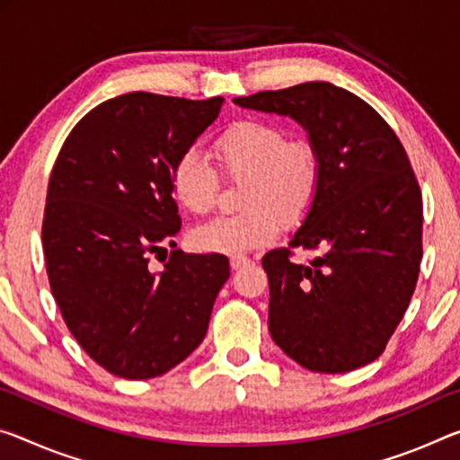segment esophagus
Returning a JSON list of instances; mask_svg holds the SVG:
<instances>
[{"mask_svg":"<svg viewBox=\"0 0 460 460\" xmlns=\"http://www.w3.org/2000/svg\"><path fill=\"white\" fill-rule=\"evenodd\" d=\"M250 266V258H245V256H235V258H231V270H243V268H247Z\"/></svg>","mask_w":460,"mask_h":460,"instance_id":"esophagus-1","label":"esophagus"}]
</instances>
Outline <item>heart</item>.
Here are the masks:
<instances>
[{
	"instance_id": "obj_1",
	"label": "heart",
	"mask_w": 460,
	"mask_h": 460,
	"mask_svg": "<svg viewBox=\"0 0 460 460\" xmlns=\"http://www.w3.org/2000/svg\"><path fill=\"white\" fill-rule=\"evenodd\" d=\"M218 172L242 180L243 213L210 218L192 231L202 252L243 256L274 242L282 221L296 225L315 202L322 162L307 138H287V130L266 120H237L210 145ZM172 194L180 207L204 215L215 207L218 180L200 153L186 151L170 173Z\"/></svg>"
}]
</instances>
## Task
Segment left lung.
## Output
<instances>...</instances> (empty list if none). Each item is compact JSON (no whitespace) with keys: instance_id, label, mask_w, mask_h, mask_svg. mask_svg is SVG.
Here are the masks:
<instances>
[{"instance_id":"left-lung-1","label":"left lung","mask_w":460,"mask_h":460,"mask_svg":"<svg viewBox=\"0 0 460 460\" xmlns=\"http://www.w3.org/2000/svg\"><path fill=\"white\" fill-rule=\"evenodd\" d=\"M233 102L298 122L322 162L315 202L288 243L317 256L295 264L282 247L261 260L270 335L313 373L373 362L410 307L421 261V192L403 145L375 108L327 82Z\"/></svg>"}]
</instances>
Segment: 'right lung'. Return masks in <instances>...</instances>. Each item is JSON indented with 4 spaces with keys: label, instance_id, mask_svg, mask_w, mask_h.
<instances>
[{
    "label": "right lung",
    "instance_id": "add662e5",
    "mask_svg": "<svg viewBox=\"0 0 460 460\" xmlns=\"http://www.w3.org/2000/svg\"><path fill=\"white\" fill-rule=\"evenodd\" d=\"M223 98L133 92L77 122L50 172L42 250L73 338L116 376L165 375L200 346L218 290L221 253L167 252L181 227L170 173L217 120ZM159 258V256H157Z\"/></svg>",
    "mask_w": 460,
    "mask_h": 460
}]
</instances>
